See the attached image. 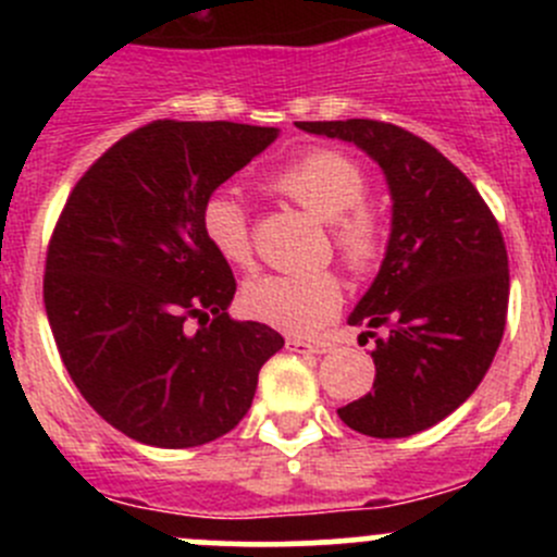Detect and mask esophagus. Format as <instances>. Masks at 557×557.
<instances>
[{
	"label": "esophagus",
	"instance_id": "1",
	"mask_svg": "<svg viewBox=\"0 0 557 557\" xmlns=\"http://www.w3.org/2000/svg\"><path fill=\"white\" fill-rule=\"evenodd\" d=\"M285 347H288L290 352H314V356H320V352H329L331 350V342L325 339H288L285 342Z\"/></svg>",
	"mask_w": 557,
	"mask_h": 557
}]
</instances>
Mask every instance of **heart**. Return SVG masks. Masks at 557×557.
<instances>
[{
    "mask_svg": "<svg viewBox=\"0 0 557 557\" xmlns=\"http://www.w3.org/2000/svg\"><path fill=\"white\" fill-rule=\"evenodd\" d=\"M269 185L320 221H329L331 239L347 267L369 269L377 261L383 223L372 207L363 205L369 180L356 159L339 150L314 148L274 174ZM201 228L221 261L234 269L252 267L250 221L232 194L218 190L205 201ZM243 301L252 318L274 329L310 334L342 307V283L334 272L263 274L245 285Z\"/></svg>",
    "mask_w": 557,
    "mask_h": 557,
    "instance_id": "obj_1",
    "label": "heart"
}]
</instances>
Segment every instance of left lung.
I'll return each instance as SVG.
<instances>
[{
  "mask_svg": "<svg viewBox=\"0 0 557 557\" xmlns=\"http://www.w3.org/2000/svg\"><path fill=\"white\" fill-rule=\"evenodd\" d=\"M307 134L361 148L385 174V258L347 323L374 339V391L336 409L342 423L401 440L453 414L491 369L509 305L498 223L474 185L434 145L367 117L299 121Z\"/></svg>",
  "mask_w": 557,
  "mask_h": 557,
  "instance_id": "1",
  "label": "left lung"
}]
</instances>
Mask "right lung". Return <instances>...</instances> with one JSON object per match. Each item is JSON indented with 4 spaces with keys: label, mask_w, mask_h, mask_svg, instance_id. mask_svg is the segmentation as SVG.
Segmentation results:
<instances>
[{
    "label": "right lung",
    "mask_w": 557,
    "mask_h": 557,
    "mask_svg": "<svg viewBox=\"0 0 557 557\" xmlns=\"http://www.w3.org/2000/svg\"><path fill=\"white\" fill-rule=\"evenodd\" d=\"M232 121H153L81 177L45 261V312L72 383L132 440L164 450L228 434L285 345L234 320V274L205 201L277 139Z\"/></svg>",
    "instance_id": "right-lung-1"
}]
</instances>
